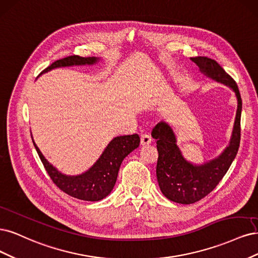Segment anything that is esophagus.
I'll return each mask as SVG.
<instances>
[{
    "instance_id": "obj_1",
    "label": "esophagus",
    "mask_w": 258,
    "mask_h": 258,
    "mask_svg": "<svg viewBox=\"0 0 258 258\" xmlns=\"http://www.w3.org/2000/svg\"><path fill=\"white\" fill-rule=\"evenodd\" d=\"M152 141V138L149 136L148 134H143L141 135V138H140V144L143 146H147V145H150Z\"/></svg>"
}]
</instances>
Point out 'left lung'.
<instances>
[{
    "label": "left lung",
    "instance_id": "1",
    "mask_svg": "<svg viewBox=\"0 0 258 258\" xmlns=\"http://www.w3.org/2000/svg\"><path fill=\"white\" fill-rule=\"evenodd\" d=\"M201 72L215 81L229 87L237 97V112L229 145L217 159L202 165L187 162L177 146L176 135L168 123L161 121L152 130L156 139L159 159L156 165V178L163 195L169 201L189 205L194 204L214 189L225 176L237 155L240 145V119L242 101L236 81L210 57H190Z\"/></svg>",
    "mask_w": 258,
    "mask_h": 258
}]
</instances>
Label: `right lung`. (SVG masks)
I'll use <instances>...</instances> for the list:
<instances>
[{
    "label": "right lung",
    "instance_id": "obj_1",
    "mask_svg": "<svg viewBox=\"0 0 258 258\" xmlns=\"http://www.w3.org/2000/svg\"><path fill=\"white\" fill-rule=\"evenodd\" d=\"M98 61L99 57L95 56L82 57L79 55H71L53 62L40 74L47 73L53 69L64 68V66L92 65ZM140 138L137 134L114 137L89 170L78 176H66L45 159L33 140L39 159L53 183L70 196L88 202H98L110 194L117 181L123 160L133 150L138 148Z\"/></svg>",
    "mask_w": 258,
    "mask_h": 258
}]
</instances>
